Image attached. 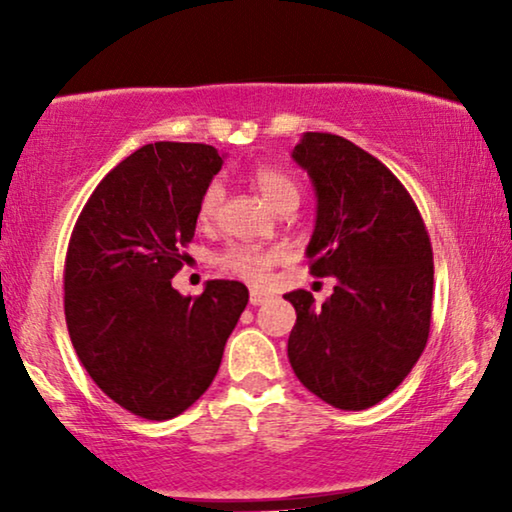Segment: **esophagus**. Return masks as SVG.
Segmentation results:
<instances>
[{
	"mask_svg": "<svg viewBox=\"0 0 512 512\" xmlns=\"http://www.w3.org/2000/svg\"><path fill=\"white\" fill-rule=\"evenodd\" d=\"M268 298H270V296H268V293H265V291L254 289V291H251V296H249V303H251V305H263Z\"/></svg>",
	"mask_w": 512,
	"mask_h": 512,
	"instance_id": "1",
	"label": "esophagus"
}]
</instances>
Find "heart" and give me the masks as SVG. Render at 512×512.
<instances>
[{
    "mask_svg": "<svg viewBox=\"0 0 512 512\" xmlns=\"http://www.w3.org/2000/svg\"><path fill=\"white\" fill-rule=\"evenodd\" d=\"M249 181L258 193L263 195L265 202L277 212L284 209H296L300 200V188L296 179L282 167L261 163L249 170ZM223 205V188L219 184H212L202 193L200 207H198V219L202 223L214 221L221 212ZM284 261L282 249H263V247H233L221 256V268L230 272V275L244 279L251 284H263L268 282L270 270L277 263Z\"/></svg>",
    "mask_w": 512,
    "mask_h": 512,
    "instance_id": "heart-1",
    "label": "heart"
}]
</instances>
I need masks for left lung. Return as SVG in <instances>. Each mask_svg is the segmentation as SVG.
I'll use <instances>...</instances> for the list:
<instances>
[{
    "instance_id": "obj_1",
    "label": "left lung",
    "mask_w": 512,
    "mask_h": 512,
    "mask_svg": "<svg viewBox=\"0 0 512 512\" xmlns=\"http://www.w3.org/2000/svg\"><path fill=\"white\" fill-rule=\"evenodd\" d=\"M291 158L317 195L310 270L335 279L321 307L310 291L284 296L296 307L291 368L333 408L366 410L408 377L429 340V233L401 181L349 139L305 132Z\"/></svg>"
}]
</instances>
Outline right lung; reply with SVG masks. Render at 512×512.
I'll return each mask as SVG.
<instances>
[{"mask_svg":"<svg viewBox=\"0 0 512 512\" xmlns=\"http://www.w3.org/2000/svg\"><path fill=\"white\" fill-rule=\"evenodd\" d=\"M221 165L207 144H146L100 181L69 240V338L97 387L137 417L172 419L205 394L249 303L230 279H209L198 298L172 286Z\"/></svg>","mask_w":512,"mask_h":512,"instance_id":"add662e5","label":"right lung"}]
</instances>
